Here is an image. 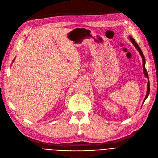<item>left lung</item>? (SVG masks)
I'll return each mask as SVG.
<instances>
[{"mask_svg":"<svg viewBox=\"0 0 158 158\" xmlns=\"http://www.w3.org/2000/svg\"><path fill=\"white\" fill-rule=\"evenodd\" d=\"M130 40L131 41L132 44H133L134 45L135 47L136 48H137V50H138V52H139L140 55H141V56H142V62H143V72H144V74H145V76H146V78H149V77H148V72H147V70H146V66H145V62H146V61H145V58H144V56H143V52H142V51L141 48H139V46H138V44H137V42H136L135 41V40L133 38L131 37V36H130ZM149 94H150V82H149V81H148V90H147V94H146V98H145L144 101L146 100V99L147 98V97L148 96Z\"/></svg>","mask_w":158,"mask_h":158,"instance_id":"8db88e82","label":"left lung"}]
</instances>
